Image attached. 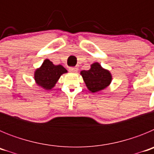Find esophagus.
Segmentation results:
<instances>
[{
    "instance_id": "34e87169",
    "label": "esophagus",
    "mask_w": 154,
    "mask_h": 154,
    "mask_svg": "<svg viewBox=\"0 0 154 154\" xmlns=\"http://www.w3.org/2000/svg\"><path fill=\"white\" fill-rule=\"evenodd\" d=\"M69 72H77L79 70V69L77 67H70L69 68Z\"/></svg>"
}]
</instances>
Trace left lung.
Listing matches in <instances>:
<instances>
[{"instance_id":"obj_1","label":"left lung","mask_w":154,"mask_h":154,"mask_svg":"<svg viewBox=\"0 0 154 154\" xmlns=\"http://www.w3.org/2000/svg\"><path fill=\"white\" fill-rule=\"evenodd\" d=\"M80 74L88 89L92 92H100L107 88L112 79L109 71L103 69L99 62L92 64L89 70L81 71Z\"/></svg>"}]
</instances>
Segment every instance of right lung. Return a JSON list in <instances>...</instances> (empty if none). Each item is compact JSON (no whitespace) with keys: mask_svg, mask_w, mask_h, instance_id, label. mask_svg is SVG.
<instances>
[{"mask_svg":"<svg viewBox=\"0 0 154 154\" xmlns=\"http://www.w3.org/2000/svg\"><path fill=\"white\" fill-rule=\"evenodd\" d=\"M67 72L68 71L62 65H55L49 59H45L41 67L35 71L34 78L38 86L45 90H51L61 75Z\"/></svg>","mask_w":154,"mask_h":154,"instance_id":"1","label":"right lung"}]
</instances>
